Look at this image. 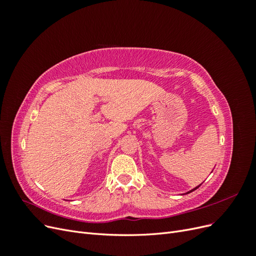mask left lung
Returning <instances> with one entry per match:
<instances>
[{
    "label": "left lung",
    "mask_w": 256,
    "mask_h": 256,
    "mask_svg": "<svg viewBox=\"0 0 256 256\" xmlns=\"http://www.w3.org/2000/svg\"><path fill=\"white\" fill-rule=\"evenodd\" d=\"M200 186H198V187H196V188H194V189H192L191 191H189V192H187V193H190V192H192V191H194V190H196V189H198V188L200 187Z\"/></svg>",
    "instance_id": "8db88e82"
}]
</instances>
